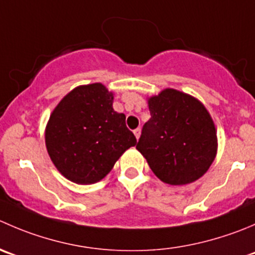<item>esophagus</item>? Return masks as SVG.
Masks as SVG:
<instances>
[{"mask_svg":"<svg viewBox=\"0 0 255 255\" xmlns=\"http://www.w3.org/2000/svg\"><path fill=\"white\" fill-rule=\"evenodd\" d=\"M133 133H134L135 138H137V139H139V137H140V128H137V129H134V130H133Z\"/></svg>","mask_w":255,"mask_h":255,"instance_id":"esophagus-1","label":"esophagus"}]
</instances>
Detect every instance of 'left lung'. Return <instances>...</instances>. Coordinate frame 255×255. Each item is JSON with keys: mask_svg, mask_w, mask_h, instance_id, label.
I'll use <instances>...</instances> for the list:
<instances>
[{"mask_svg": "<svg viewBox=\"0 0 255 255\" xmlns=\"http://www.w3.org/2000/svg\"><path fill=\"white\" fill-rule=\"evenodd\" d=\"M147 102L150 118L135 148L162 182H196L209 169L218 150L209 112L196 97L173 88L148 97Z\"/></svg>", "mask_w": 255, "mask_h": 255, "instance_id": "left-lung-1", "label": "left lung"}]
</instances>
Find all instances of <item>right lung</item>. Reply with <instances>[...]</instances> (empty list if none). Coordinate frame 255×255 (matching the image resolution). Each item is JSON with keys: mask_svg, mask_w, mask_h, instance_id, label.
<instances>
[{"mask_svg": "<svg viewBox=\"0 0 255 255\" xmlns=\"http://www.w3.org/2000/svg\"><path fill=\"white\" fill-rule=\"evenodd\" d=\"M113 92L102 83L78 86L49 116L44 140L63 177L77 184L100 182L137 139L126 116L113 110Z\"/></svg>", "mask_w": 255, "mask_h": 255, "instance_id": "obj_1", "label": "right lung"}]
</instances>
